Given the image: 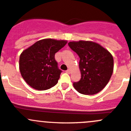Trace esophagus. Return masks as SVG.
I'll return each instance as SVG.
<instances>
[{
    "instance_id": "esophagus-1",
    "label": "esophagus",
    "mask_w": 131,
    "mask_h": 131,
    "mask_svg": "<svg viewBox=\"0 0 131 131\" xmlns=\"http://www.w3.org/2000/svg\"><path fill=\"white\" fill-rule=\"evenodd\" d=\"M66 72L67 73L69 74V73H70V69H68L67 71H66Z\"/></svg>"
}]
</instances>
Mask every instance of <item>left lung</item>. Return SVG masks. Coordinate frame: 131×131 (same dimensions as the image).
<instances>
[{
    "label": "left lung",
    "instance_id": "1",
    "mask_svg": "<svg viewBox=\"0 0 131 131\" xmlns=\"http://www.w3.org/2000/svg\"><path fill=\"white\" fill-rule=\"evenodd\" d=\"M68 45L80 58L81 78L79 81L73 82L74 88L82 94L99 93L107 84L113 73L112 54L95 42L71 41Z\"/></svg>",
    "mask_w": 131,
    "mask_h": 131
}]
</instances>
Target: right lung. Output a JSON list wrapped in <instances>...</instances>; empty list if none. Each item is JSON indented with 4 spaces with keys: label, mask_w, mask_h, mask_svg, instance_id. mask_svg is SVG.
I'll return each instance as SVG.
<instances>
[{
    "label": "right lung",
    "mask_w": 131,
    "mask_h": 131,
    "mask_svg": "<svg viewBox=\"0 0 131 131\" xmlns=\"http://www.w3.org/2000/svg\"><path fill=\"white\" fill-rule=\"evenodd\" d=\"M66 43L65 40L45 39L25 50L19 58V69L26 83L37 90L55 86L62 71L58 67L54 55Z\"/></svg>",
    "instance_id": "add662e5"
}]
</instances>
